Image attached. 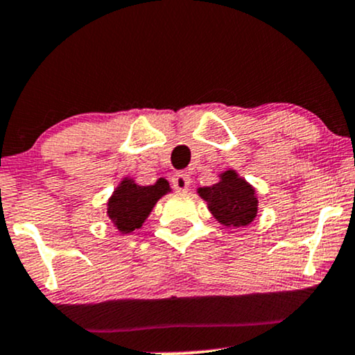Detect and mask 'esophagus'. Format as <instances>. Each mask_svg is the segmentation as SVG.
Segmentation results:
<instances>
[{
    "label": "esophagus",
    "instance_id": "obj_1",
    "mask_svg": "<svg viewBox=\"0 0 355 355\" xmlns=\"http://www.w3.org/2000/svg\"><path fill=\"white\" fill-rule=\"evenodd\" d=\"M191 184V178L186 173H178L173 176V186L176 191H186Z\"/></svg>",
    "mask_w": 355,
    "mask_h": 355
}]
</instances>
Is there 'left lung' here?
<instances>
[{
	"label": "left lung",
	"instance_id": "1",
	"mask_svg": "<svg viewBox=\"0 0 355 355\" xmlns=\"http://www.w3.org/2000/svg\"><path fill=\"white\" fill-rule=\"evenodd\" d=\"M198 194L206 201L212 218L226 227L249 226L257 216L256 189L234 169L220 173L216 184L198 187Z\"/></svg>",
	"mask_w": 355,
	"mask_h": 355
}]
</instances>
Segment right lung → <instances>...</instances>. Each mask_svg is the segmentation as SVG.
<instances>
[{"mask_svg":"<svg viewBox=\"0 0 355 355\" xmlns=\"http://www.w3.org/2000/svg\"><path fill=\"white\" fill-rule=\"evenodd\" d=\"M168 193L171 186L164 178L151 186H141L132 178H123L106 202L107 218L121 234H129L143 226L156 202Z\"/></svg>","mask_w":355,"mask_h":355,"instance_id":"right-lung-1","label":"right lung"}]
</instances>
